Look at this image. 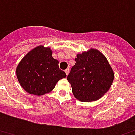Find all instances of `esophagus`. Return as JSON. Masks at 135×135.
<instances>
[{
	"label": "esophagus",
	"instance_id": "34e87169",
	"mask_svg": "<svg viewBox=\"0 0 135 135\" xmlns=\"http://www.w3.org/2000/svg\"><path fill=\"white\" fill-rule=\"evenodd\" d=\"M65 73H66V74L68 75L69 74V69H66V70H65Z\"/></svg>",
	"mask_w": 135,
	"mask_h": 135
}]
</instances>
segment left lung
<instances>
[{
	"instance_id": "8db88e82",
	"label": "left lung",
	"mask_w": 135,
	"mask_h": 135,
	"mask_svg": "<svg viewBox=\"0 0 135 135\" xmlns=\"http://www.w3.org/2000/svg\"><path fill=\"white\" fill-rule=\"evenodd\" d=\"M67 80L76 98L81 102H93L100 99L109 89L114 72L108 61L101 52L90 49L78 54Z\"/></svg>"
}]
</instances>
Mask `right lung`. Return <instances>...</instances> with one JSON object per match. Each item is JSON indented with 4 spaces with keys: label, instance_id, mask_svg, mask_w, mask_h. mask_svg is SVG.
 Listing matches in <instances>:
<instances>
[{
    "label": "right lung",
    "instance_id": "add662e5",
    "mask_svg": "<svg viewBox=\"0 0 135 135\" xmlns=\"http://www.w3.org/2000/svg\"><path fill=\"white\" fill-rule=\"evenodd\" d=\"M16 75L23 89L37 96L50 92L60 79L66 76L59 67V61L52 57L50 48L43 46L23 58L17 66Z\"/></svg>",
    "mask_w": 135,
    "mask_h": 135
}]
</instances>
